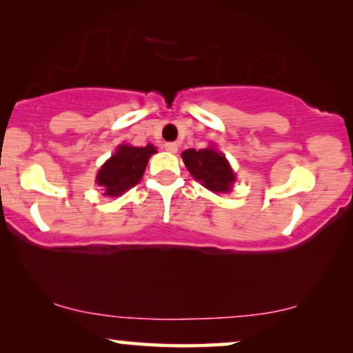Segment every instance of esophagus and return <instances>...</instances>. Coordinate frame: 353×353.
<instances>
[{
	"label": "esophagus",
	"instance_id": "1",
	"mask_svg": "<svg viewBox=\"0 0 353 353\" xmlns=\"http://www.w3.org/2000/svg\"><path fill=\"white\" fill-rule=\"evenodd\" d=\"M163 149L168 152H176L178 151V144L176 143H165L163 144Z\"/></svg>",
	"mask_w": 353,
	"mask_h": 353
}]
</instances>
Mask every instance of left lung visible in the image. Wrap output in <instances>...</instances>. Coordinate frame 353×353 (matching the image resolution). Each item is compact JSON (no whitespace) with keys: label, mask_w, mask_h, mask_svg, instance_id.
Masks as SVG:
<instances>
[{"label":"left lung","mask_w":353,"mask_h":353,"mask_svg":"<svg viewBox=\"0 0 353 353\" xmlns=\"http://www.w3.org/2000/svg\"><path fill=\"white\" fill-rule=\"evenodd\" d=\"M183 162L192 176L214 192H230L236 180L233 168L223 152L210 146L205 149H188L181 154Z\"/></svg>","instance_id":"8db88e82"}]
</instances>
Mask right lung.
Here are the masks:
<instances>
[{"label":"right lung","mask_w":353,"mask_h":353,"mask_svg":"<svg viewBox=\"0 0 353 353\" xmlns=\"http://www.w3.org/2000/svg\"><path fill=\"white\" fill-rule=\"evenodd\" d=\"M152 154H156V148L152 144L144 148L120 144L114 156L99 168L96 176V183L104 191V196L117 197L138 185Z\"/></svg>","instance_id":"1"}]
</instances>
